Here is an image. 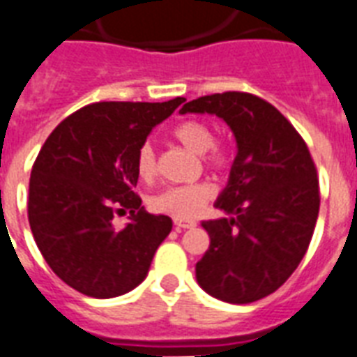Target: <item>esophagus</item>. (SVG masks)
<instances>
[{
  "mask_svg": "<svg viewBox=\"0 0 357 357\" xmlns=\"http://www.w3.org/2000/svg\"><path fill=\"white\" fill-rule=\"evenodd\" d=\"M174 225L178 230H187V228H195L197 222L195 221H185V219H174Z\"/></svg>",
  "mask_w": 357,
  "mask_h": 357,
  "instance_id": "1",
  "label": "esophagus"
}]
</instances>
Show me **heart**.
Masks as SVG:
<instances>
[{"instance_id": "1", "label": "heart", "mask_w": 357, "mask_h": 357, "mask_svg": "<svg viewBox=\"0 0 357 357\" xmlns=\"http://www.w3.org/2000/svg\"><path fill=\"white\" fill-rule=\"evenodd\" d=\"M174 136L185 148H189L195 153H204L206 165L211 168H222L227 165V151L222 146L215 144L213 129L206 121L200 119H189L179 123L174 129ZM136 174L142 179H151L157 174V155L151 142H144L136 151ZM213 197V187L206 181L189 185H176L167 187L155 195L149 200V208L157 213L172 215L176 219H192L197 217L202 208Z\"/></svg>"}]
</instances>
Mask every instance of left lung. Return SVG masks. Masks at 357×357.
<instances>
[{
    "instance_id": "8db88e82",
    "label": "left lung",
    "mask_w": 357,
    "mask_h": 357,
    "mask_svg": "<svg viewBox=\"0 0 357 357\" xmlns=\"http://www.w3.org/2000/svg\"><path fill=\"white\" fill-rule=\"evenodd\" d=\"M181 114H213L232 129L238 153L215 208L204 221L209 249L198 284L227 303H252L282 287L305 257L320 208L317 167L305 140L275 106L227 91L190 100Z\"/></svg>"
}]
</instances>
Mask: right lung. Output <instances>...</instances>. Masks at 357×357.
<instances>
[{
  "instance_id": "1",
  "label": "right lung",
  "mask_w": 357,
  "mask_h": 357,
  "mask_svg": "<svg viewBox=\"0 0 357 357\" xmlns=\"http://www.w3.org/2000/svg\"><path fill=\"white\" fill-rule=\"evenodd\" d=\"M95 102L52 130L29 178L27 219L52 271L89 298H116L146 279L172 219L135 192L136 151L183 102ZM129 211L123 229L116 213Z\"/></svg>"
}]
</instances>
